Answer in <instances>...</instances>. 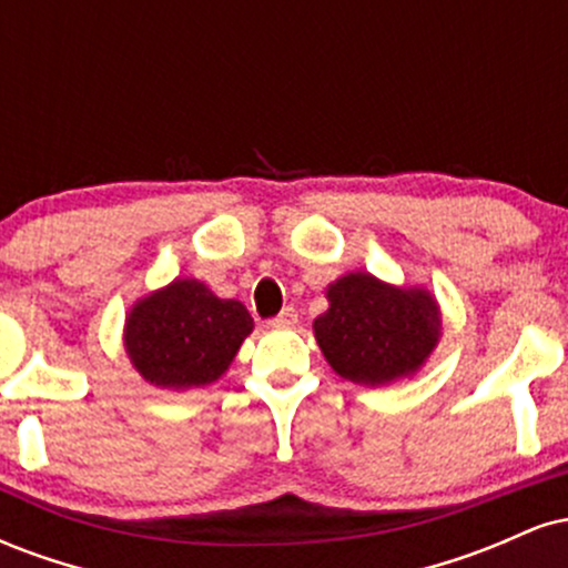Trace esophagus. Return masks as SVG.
<instances>
[{
    "mask_svg": "<svg viewBox=\"0 0 568 568\" xmlns=\"http://www.w3.org/2000/svg\"><path fill=\"white\" fill-rule=\"evenodd\" d=\"M296 323H298V312L293 310V306H285L277 317H272L270 321L272 328H293Z\"/></svg>",
    "mask_w": 568,
    "mask_h": 568,
    "instance_id": "1",
    "label": "esophagus"
}]
</instances>
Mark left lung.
I'll return each mask as SVG.
<instances>
[{
	"label": "left lung",
	"mask_w": 568,
	"mask_h": 568,
	"mask_svg": "<svg viewBox=\"0 0 568 568\" xmlns=\"http://www.w3.org/2000/svg\"><path fill=\"white\" fill-rule=\"evenodd\" d=\"M328 310L315 338L342 379L366 387L414 376L440 338V310L425 288H397L368 272H349L325 291Z\"/></svg>",
	"instance_id": "left-lung-1"
}]
</instances>
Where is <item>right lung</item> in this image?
Listing matches in <instances>:
<instances>
[{
    "mask_svg": "<svg viewBox=\"0 0 568 568\" xmlns=\"http://www.w3.org/2000/svg\"><path fill=\"white\" fill-rule=\"evenodd\" d=\"M253 331V317L234 298H219L200 280H173L130 306L125 352L135 371L162 389L216 382Z\"/></svg>",
    "mask_w": 568,
    "mask_h": 568,
    "instance_id": "obj_1",
    "label": "right lung"
}]
</instances>
